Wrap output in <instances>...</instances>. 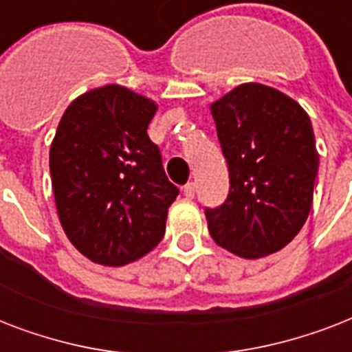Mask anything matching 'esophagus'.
<instances>
[{
    "mask_svg": "<svg viewBox=\"0 0 352 352\" xmlns=\"http://www.w3.org/2000/svg\"><path fill=\"white\" fill-rule=\"evenodd\" d=\"M182 192H184L186 199H193L195 197V184H193V182H188L186 186L182 188Z\"/></svg>",
    "mask_w": 352,
    "mask_h": 352,
    "instance_id": "1",
    "label": "esophagus"
}]
</instances>
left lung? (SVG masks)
I'll list each match as a JSON object with an SVG mask.
<instances>
[{"label":"left lung","mask_w":352,"mask_h":352,"mask_svg":"<svg viewBox=\"0 0 352 352\" xmlns=\"http://www.w3.org/2000/svg\"><path fill=\"white\" fill-rule=\"evenodd\" d=\"M230 192L206 208L210 235L245 259L281 250L311 214L318 175L311 118L290 96L243 84L212 104Z\"/></svg>","instance_id":"obj_1"}]
</instances>
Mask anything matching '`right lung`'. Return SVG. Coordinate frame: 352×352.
I'll list each match as a JSON object with an SVG mask.
<instances>
[{
  "instance_id": "right-lung-1",
  "label": "right lung",
  "mask_w": 352,
  "mask_h": 352,
  "mask_svg": "<svg viewBox=\"0 0 352 352\" xmlns=\"http://www.w3.org/2000/svg\"><path fill=\"white\" fill-rule=\"evenodd\" d=\"M157 104L111 84L65 109L51 144L52 192L63 232L87 259L122 267L164 237L179 188L148 126Z\"/></svg>"
}]
</instances>
